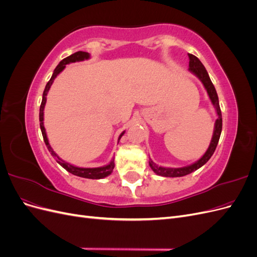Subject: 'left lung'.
Wrapping results in <instances>:
<instances>
[{
	"label": "left lung",
	"instance_id": "1",
	"mask_svg": "<svg viewBox=\"0 0 257 257\" xmlns=\"http://www.w3.org/2000/svg\"><path fill=\"white\" fill-rule=\"evenodd\" d=\"M189 59H190L189 71L191 73H193L196 77H198V79L201 82H203L205 89L207 90L209 98H210V100H211V103H212V105L214 106L215 110H216L217 119L214 123L213 135H212L211 143H210V145H209V148H208L206 153L203 155V157H201L197 162L194 163V164L185 166V167H181V168H167V167L158 166L157 164H154V163L150 160L149 165H150L151 169L157 175L163 176V177H182V176H186V175H189L193 172H195V170H197L203 165H205L206 163L210 160V158L212 157L213 152L215 151V148L217 146V143H219L221 132H222V113H221V108H220V104H219V97H217L214 85L211 82V79H210L208 72L206 71L205 66L199 61V59L196 58L195 56H193V54H191V53H189Z\"/></svg>",
	"mask_w": 257,
	"mask_h": 257
}]
</instances>
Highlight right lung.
I'll return each mask as SVG.
<instances>
[{"label": "right lung", "instance_id": "right-lung-1", "mask_svg": "<svg viewBox=\"0 0 257 257\" xmlns=\"http://www.w3.org/2000/svg\"><path fill=\"white\" fill-rule=\"evenodd\" d=\"M90 58V54L88 52H84V51H77L73 54H71V56L65 58L62 60L60 63L58 64V66L54 68L53 71V74L51 76L50 80L47 82V84H46L45 87V90H44V93H43V99H42V104H41V108H40V125H41V130H42V134H43V137H44V142L46 144V146H47L49 152L51 153V155L53 158L57 159V162L59 163V164L63 167L64 169H66L68 173H71L75 176H78V177H81V178H87V179H102V178H105L107 176H109L112 170L114 168V162L113 160H111V162L109 163L108 165H105L103 167H96V168H82V167H76L74 165H71L68 164V163L64 162L63 160H61L57 153L54 152L52 150L51 146L49 145V142H48V138H47V134H46V131H45V127H44V108H45V104H46V96H47V93L51 87V84L53 82V80L56 79V77L63 71V69L65 68V65L66 64H69V63H74V62H79V61H84V60H88ZM125 133V132H122L121 135L119 136V139L118 141H120V138L123 136V134Z\"/></svg>", "mask_w": 257, "mask_h": 257}]
</instances>
